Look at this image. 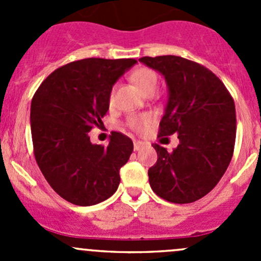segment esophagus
Returning a JSON list of instances; mask_svg holds the SVG:
<instances>
[{"label": "esophagus", "instance_id": "34e87169", "mask_svg": "<svg viewBox=\"0 0 261 261\" xmlns=\"http://www.w3.org/2000/svg\"><path fill=\"white\" fill-rule=\"evenodd\" d=\"M141 146H143V143H141V141H134V149L140 150Z\"/></svg>", "mask_w": 261, "mask_h": 261}]
</instances>
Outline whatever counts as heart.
I'll list each match as a JSON object with an SVG mask.
<instances>
[{
	"label": "heart",
	"mask_w": 261,
	"mask_h": 261,
	"mask_svg": "<svg viewBox=\"0 0 261 261\" xmlns=\"http://www.w3.org/2000/svg\"><path fill=\"white\" fill-rule=\"evenodd\" d=\"M131 81L138 86V88L140 89L143 93L146 94L149 93V92H155L159 78H158V74L155 70L146 67H140L131 73ZM114 96L115 88H112L109 96V99L111 103L112 101H114ZM127 123L133 130L141 133V131H145L150 127V125L152 123V117L147 114L131 116V117L128 118Z\"/></svg>",
	"instance_id": "obj_1"
}]
</instances>
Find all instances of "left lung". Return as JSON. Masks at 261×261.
Masks as SVG:
<instances>
[{"label": "left lung", "instance_id": "8db88e82", "mask_svg": "<svg viewBox=\"0 0 261 261\" xmlns=\"http://www.w3.org/2000/svg\"><path fill=\"white\" fill-rule=\"evenodd\" d=\"M141 63L165 77L167 109L158 138L177 133L173 151L154 144L158 160L149 169V183L160 198L192 203L212 191L233 155L236 112L222 81L199 63L175 55L143 57Z\"/></svg>", "mask_w": 261, "mask_h": 261}]
</instances>
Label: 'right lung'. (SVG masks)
Here are the masks:
<instances>
[{"mask_svg":"<svg viewBox=\"0 0 261 261\" xmlns=\"http://www.w3.org/2000/svg\"><path fill=\"white\" fill-rule=\"evenodd\" d=\"M135 59L87 58L55 69L31 101L34 155L53 189L77 206L110 198L120 184V169L134 144L112 131L107 146L92 144L88 133L103 125L110 92Z\"/></svg>","mask_w":261,"mask_h":261,"instance_id":"obj_1","label":"right lung"}]
</instances>
